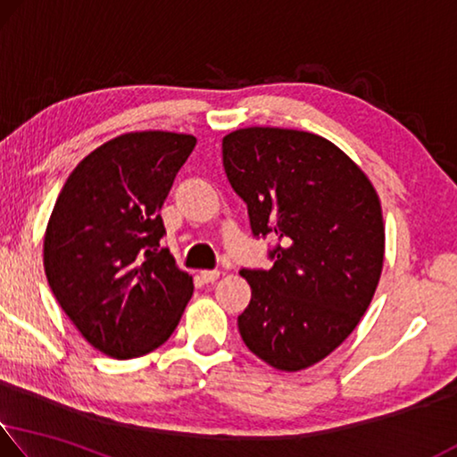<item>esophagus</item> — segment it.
<instances>
[{
	"label": "esophagus",
	"mask_w": 457,
	"mask_h": 457,
	"mask_svg": "<svg viewBox=\"0 0 457 457\" xmlns=\"http://www.w3.org/2000/svg\"><path fill=\"white\" fill-rule=\"evenodd\" d=\"M200 278L204 284H212L220 278V271L219 270H204V271H200Z\"/></svg>",
	"instance_id": "esophagus-1"
}]
</instances>
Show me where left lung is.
I'll use <instances>...</instances> for the list:
<instances>
[{
    "instance_id": "obj_1",
    "label": "left lung",
    "mask_w": 457,
    "mask_h": 457,
    "mask_svg": "<svg viewBox=\"0 0 457 457\" xmlns=\"http://www.w3.org/2000/svg\"><path fill=\"white\" fill-rule=\"evenodd\" d=\"M222 165L247 204L253 237L278 241L271 270H241L251 302L238 333L273 368H311L347 339L380 282L376 189L339 146L304 130L230 132Z\"/></svg>"
}]
</instances>
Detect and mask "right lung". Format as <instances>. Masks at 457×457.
Wrapping results in <instances>:
<instances>
[{
  "label": "right lung",
  "instance_id": "obj_1",
  "mask_svg": "<svg viewBox=\"0 0 457 457\" xmlns=\"http://www.w3.org/2000/svg\"><path fill=\"white\" fill-rule=\"evenodd\" d=\"M194 146L163 130L112 138L75 167L53 208L48 286L89 345L116 360L163 345L192 298V276L159 245V210Z\"/></svg>",
  "mask_w": 457,
  "mask_h": 457
}]
</instances>
